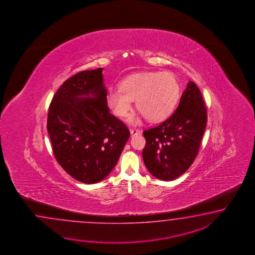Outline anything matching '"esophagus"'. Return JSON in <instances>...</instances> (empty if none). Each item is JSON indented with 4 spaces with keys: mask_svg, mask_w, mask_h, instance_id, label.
Masks as SVG:
<instances>
[{
    "mask_svg": "<svg viewBox=\"0 0 255 255\" xmlns=\"http://www.w3.org/2000/svg\"><path fill=\"white\" fill-rule=\"evenodd\" d=\"M141 131L139 129H130V134H131V136H133V135H138V134H140Z\"/></svg>",
    "mask_w": 255,
    "mask_h": 255,
    "instance_id": "1",
    "label": "esophagus"
}]
</instances>
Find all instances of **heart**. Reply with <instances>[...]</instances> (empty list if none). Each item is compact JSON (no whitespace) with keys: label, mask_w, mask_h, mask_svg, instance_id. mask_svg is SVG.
I'll use <instances>...</instances> for the list:
<instances>
[{"label":"heart","mask_w":255,"mask_h":255,"mask_svg":"<svg viewBox=\"0 0 255 255\" xmlns=\"http://www.w3.org/2000/svg\"><path fill=\"white\" fill-rule=\"evenodd\" d=\"M180 86L171 72L147 71L127 76L120 82V89H109L107 101L120 118H126L135 108L150 122L167 119L178 102ZM130 123L137 124L138 119L131 118Z\"/></svg>","instance_id":"1"}]
</instances>
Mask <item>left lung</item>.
<instances>
[{"mask_svg":"<svg viewBox=\"0 0 255 255\" xmlns=\"http://www.w3.org/2000/svg\"><path fill=\"white\" fill-rule=\"evenodd\" d=\"M206 124L201 91L190 81L173 114L143 132L146 146L142 156L147 170L161 180H173L186 172L198 155Z\"/></svg>","mask_w":255,"mask_h":255,"instance_id":"8db88e82","label":"left lung"}]
</instances>
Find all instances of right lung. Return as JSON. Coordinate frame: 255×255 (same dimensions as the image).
Returning <instances> with one entry per match:
<instances>
[{
  "label": "right lung",
  "mask_w": 255,
  "mask_h": 255,
  "mask_svg": "<svg viewBox=\"0 0 255 255\" xmlns=\"http://www.w3.org/2000/svg\"><path fill=\"white\" fill-rule=\"evenodd\" d=\"M103 68L68 78L49 107L47 130L57 162L76 180L94 184L115 168L129 130L109 112Z\"/></svg>",
  "instance_id": "add662e5"
}]
</instances>
